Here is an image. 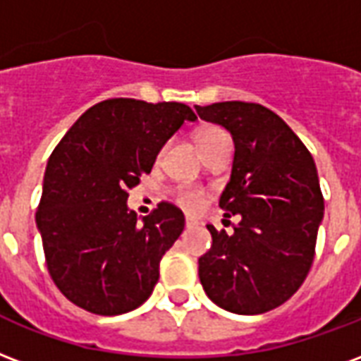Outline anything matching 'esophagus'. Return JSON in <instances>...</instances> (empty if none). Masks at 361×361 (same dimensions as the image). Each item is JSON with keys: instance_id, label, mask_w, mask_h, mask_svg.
Returning a JSON list of instances; mask_svg holds the SVG:
<instances>
[{"instance_id": "1", "label": "esophagus", "mask_w": 361, "mask_h": 361, "mask_svg": "<svg viewBox=\"0 0 361 361\" xmlns=\"http://www.w3.org/2000/svg\"><path fill=\"white\" fill-rule=\"evenodd\" d=\"M199 226V220L195 218H185V228H197Z\"/></svg>"}]
</instances>
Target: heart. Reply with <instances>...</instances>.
<instances>
[{"label":"heart","instance_id":"heart-1","mask_svg":"<svg viewBox=\"0 0 361 361\" xmlns=\"http://www.w3.org/2000/svg\"><path fill=\"white\" fill-rule=\"evenodd\" d=\"M224 133L218 128H207V130H202L199 135H197V141H199V145L204 143V141L212 140L216 135H220ZM176 202L180 204L183 210H188V212H197V210H201L204 207V202H207V197L202 193L201 189L191 188V185H183L176 191Z\"/></svg>","mask_w":361,"mask_h":361}]
</instances>
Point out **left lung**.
<instances>
[{
  "instance_id": "8db88e82",
  "label": "left lung",
  "mask_w": 361,
  "mask_h": 361,
  "mask_svg": "<svg viewBox=\"0 0 361 361\" xmlns=\"http://www.w3.org/2000/svg\"><path fill=\"white\" fill-rule=\"evenodd\" d=\"M226 128L235 145L231 178L220 197L226 218L241 214L233 233L216 231L199 258V277L220 308L255 316L281 306L308 276L323 220L316 162L276 113L256 103L195 106Z\"/></svg>"
}]
</instances>
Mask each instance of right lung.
I'll list each match as a JSON object with an SVG mask.
<instances>
[{
  "mask_svg": "<svg viewBox=\"0 0 361 361\" xmlns=\"http://www.w3.org/2000/svg\"><path fill=\"white\" fill-rule=\"evenodd\" d=\"M191 106L176 101L106 99L80 116L47 160L36 226L59 290L80 308L118 316L145 302L162 256L180 237V208L160 202L140 221L128 189L153 170L157 154Z\"/></svg>",
  "mask_w": 361,
  "mask_h": 361,
  "instance_id": "obj_1",
  "label": "right lung"
}]
</instances>
